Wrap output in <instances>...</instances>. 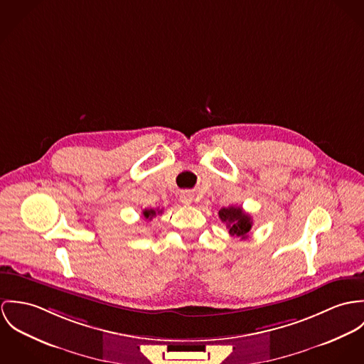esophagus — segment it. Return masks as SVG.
Wrapping results in <instances>:
<instances>
[{"label":"esophagus","mask_w":364,"mask_h":364,"mask_svg":"<svg viewBox=\"0 0 364 364\" xmlns=\"http://www.w3.org/2000/svg\"><path fill=\"white\" fill-rule=\"evenodd\" d=\"M180 201L183 202L184 205H191L194 201V197L190 191H183L181 196H180Z\"/></svg>","instance_id":"34e87169"}]
</instances>
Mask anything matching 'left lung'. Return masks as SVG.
Here are the masks:
<instances>
[{
  "label": "left lung",
  "instance_id": "obj_1",
  "mask_svg": "<svg viewBox=\"0 0 364 364\" xmlns=\"http://www.w3.org/2000/svg\"><path fill=\"white\" fill-rule=\"evenodd\" d=\"M219 218L223 223H226V228L229 229V233L232 236L247 239L248 233L252 228V220L248 213H245L240 206H229L222 208L219 210Z\"/></svg>",
  "mask_w": 364,
  "mask_h": 364
}]
</instances>
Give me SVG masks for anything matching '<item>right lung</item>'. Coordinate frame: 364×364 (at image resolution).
<instances>
[{
    "label": "right lung",
    "mask_w": 364,
    "mask_h": 364,
    "mask_svg": "<svg viewBox=\"0 0 364 364\" xmlns=\"http://www.w3.org/2000/svg\"><path fill=\"white\" fill-rule=\"evenodd\" d=\"M161 212H162V210H156V209H144V210H142V215H144L145 219L151 220L154 216H156V213H161Z\"/></svg>",
    "instance_id": "1"
}]
</instances>
